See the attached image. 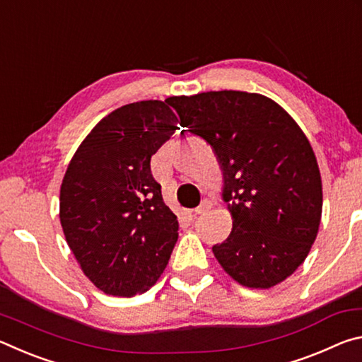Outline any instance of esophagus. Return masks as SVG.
<instances>
[{"instance_id": "34e87169", "label": "esophagus", "mask_w": 362, "mask_h": 362, "mask_svg": "<svg viewBox=\"0 0 362 362\" xmlns=\"http://www.w3.org/2000/svg\"><path fill=\"white\" fill-rule=\"evenodd\" d=\"M212 207V203L209 199H203V203H201L198 207L194 209V214H204L207 212Z\"/></svg>"}]
</instances>
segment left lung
Masks as SVG:
<instances>
[{
    "label": "left lung",
    "mask_w": 362,
    "mask_h": 362,
    "mask_svg": "<svg viewBox=\"0 0 362 362\" xmlns=\"http://www.w3.org/2000/svg\"><path fill=\"white\" fill-rule=\"evenodd\" d=\"M170 105L223 168L235 222L212 247L220 265L252 289L291 276L316 240L322 211L320 168L297 122L268 97L241 90L173 97Z\"/></svg>",
    "instance_id": "obj_1"
}]
</instances>
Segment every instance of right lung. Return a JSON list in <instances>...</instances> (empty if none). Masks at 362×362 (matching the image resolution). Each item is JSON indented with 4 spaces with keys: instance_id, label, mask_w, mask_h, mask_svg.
<instances>
[{
    "instance_id": "right-lung-1",
    "label": "right lung",
    "mask_w": 362,
    "mask_h": 362,
    "mask_svg": "<svg viewBox=\"0 0 362 362\" xmlns=\"http://www.w3.org/2000/svg\"><path fill=\"white\" fill-rule=\"evenodd\" d=\"M169 105V99L134 102L105 116L79 145L60 187L65 240L108 296L148 291L179 238V220L150 168L177 129Z\"/></svg>"
}]
</instances>
